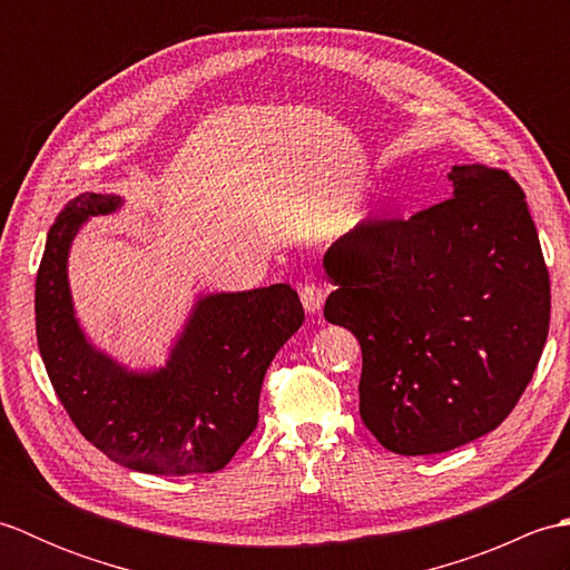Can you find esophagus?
Segmentation results:
<instances>
[{
	"label": "esophagus",
	"mask_w": 570,
	"mask_h": 570,
	"mask_svg": "<svg viewBox=\"0 0 570 570\" xmlns=\"http://www.w3.org/2000/svg\"><path fill=\"white\" fill-rule=\"evenodd\" d=\"M325 294H328V288H325L323 284H316V282H306V284H301V288H298L301 304H304V308L308 313H318L321 311Z\"/></svg>",
	"instance_id": "34e87169"
}]
</instances>
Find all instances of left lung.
Masks as SVG:
<instances>
[{"mask_svg":"<svg viewBox=\"0 0 570 570\" xmlns=\"http://www.w3.org/2000/svg\"><path fill=\"white\" fill-rule=\"evenodd\" d=\"M453 198L367 217L335 242L325 318L362 347L360 416L386 451L431 455L494 431L534 377L551 284L527 196L482 164Z\"/></svg>","mask_w":570,"mask_h":570,"instance_id":"1","label":"left lung"}]
</instances>
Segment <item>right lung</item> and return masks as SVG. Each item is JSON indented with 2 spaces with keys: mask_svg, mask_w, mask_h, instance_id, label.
<instances>
[{
  "mask_svg": "<svg viewBox=\"0 0 570 570\" xmlns=\"http://www.w3.org/2000/svg\"><path fill=\"white\" fill-rule=\"evenodd\" d=\"M119 203L82 193L48 233L36 274V337L48 380L85 441L115 463L151 475L215 472L257 429L266 367L301 328L304 306L288 284L208 296L161 372L122 370L82 337L66 274L78 227Z\"/></svg>",
  "mask_w": 570,
  "mask_h": 570,
  "instance_id": "1",
  "label": "right lung"
}]
</instances>
